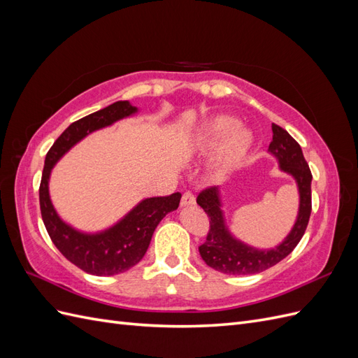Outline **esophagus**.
I'll return each instance as SVG.
<instances>
[{
    "instance_id": "34e87169",
    "label": "esophagus",
    "mask_w": 358,
    "mask_h": 358,
    "mask_svg": "<svg viewBox=\"0 0 358 358\" xmlns=\"http://www.w3.org/2000/svg\"><path fill=\"white\" fill-rule=\"evenodd\" d=\"M180 204H182V208H188V206H194V204H196V197H194V194L189 192V191H187V192L182 196Z\"/></svg>"
}]
</instances>
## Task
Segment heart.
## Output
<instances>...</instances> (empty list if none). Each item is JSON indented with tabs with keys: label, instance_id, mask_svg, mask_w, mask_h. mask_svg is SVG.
Wrapping results in <instances>:
<instances>
[{
	"label": "heart",
	"instance_id": "b5f03b06",
	"mask_svg": "<svg viewBox=\"0 0 358 358\" xmlns=\"http://www.w3.org/2000/svg\"><path fill=\"white\" fill-rule=\"evenodd\" d=\"M252 145V134L245 127H237L230 116H216L206 122L196 138V152L210 154L218 149L212 171L216 178L224 176L239 164Z\"/></svg>",
	"mask_w": 358,
	"mask_h": 358
}]
</instances>
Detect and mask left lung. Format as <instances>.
<instances>
[{
	"label": "left lung",
	"mask_w": 358,
	"mask_h": 358,
	"mask_svg": "<svg viewBox=\"0 0 358 358\" xmlns=\"http://www.w3.org/2000/svg\"><path fill=\"white\" fill-rule=\"evenodd\" d=\"M272 131L273 138L268 145V154L278 159L280 171L292 176L297 183V220L288 236L278 246L258 249L236 239L229 230L222 212L220 187L201 191L197 197V203L209 216L210 230L199 251L204 263L221 273L254 275L263 272L289 255L306 231L312 210V173L296 140L276 124H272Z\"/></svg>",
	"instance_id": "8db88e82"
}]
</instances>
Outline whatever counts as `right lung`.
<instances>
[{"label": "right lung", "mask_w": 358, "mask_h": 358, "mask_svg": "<svg viewBox=\"0 0 358 358\" xmlns=\"http://www.w3.org/2000/svg\"><path fill=\"white\" fill-rule=\"evenodd\" d=\"M138 109L129 101H116L104 109L73 122L64 131L45 159L40 183V210L50 239L59 252L83 272L95 276H112L127 272L146 254L157 225L169 212L179 208L180 194L167 197H150L137 203L124 218L109 229L85 233L61 220L49 194L50 173L57 162L86 136L110 127Z\"/></svg>", "instance_id": "add662e5"}]
</instances>
